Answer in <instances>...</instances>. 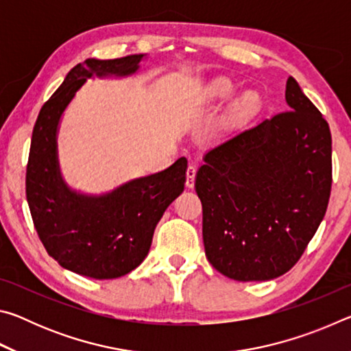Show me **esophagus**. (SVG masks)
Segmentation results:
<instances>
[{
    "label": "esophagus",
    "mask_w": 351,
    "mask_h": 351,
    "mask_svg": "<svg viewBox=\"0 0 351 351\" xmlns=\"http://www.w3.org/2000/svg\"><path fill=\"white\" fill-rule=\"evenodd\" d=\"M186 175H187L186 186H187L189 189H193V186H195V178H197V165H189Z\"/></svg>",
    "instance_id": "34e87169"
}]
</instances>
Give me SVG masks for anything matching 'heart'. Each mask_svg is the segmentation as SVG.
Returning <instances> with one entry per match:
<instances>
[{"mask_svg": "<svg viewBox=\"0 0 351 351\" xmlns=\"http://www.w3.org/2000/svg\"><path fill=\"white\" fill-rule=\"evenodd\" d=\"M237 90H239V86L234 80L228 79V77H217V79H212L201 88L199 99L204 104L218 105L232 97ZM261 105H263V100H261L258 91H243L230 104L228 112H226L224 123L230 128L245 125L261 110Z\"/></svg>", "mask_w": 351, "mask_h": 351, "instance_id": "heart-1", "label": "heart"}]
</instances>
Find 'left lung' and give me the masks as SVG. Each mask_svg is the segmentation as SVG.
Returning a JSON list of instances; mask_svg holds the SVG:
<instances>
[{"label":"left lung","mask_w":351,"mask_h":351,"mask_svg":"<svg viewBox=\"0 0 351 351\" xmlns=\"http://www.w3.org/2000/svg\"><path fill=\"white\" fill-rule=\"evenodd\" d=\"M288 111L207 150L195 178L206 257L223 276H283L316 234L331 192V133L293 77Z\"/></svg>","instance_id":"1"}]
</instances>
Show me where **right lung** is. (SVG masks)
Returning <instances> with one entry per match:
<instances>
[{"label": "right lung", "instance_id": "add662e5", "mask_svg": "<svg viewBox=\"0 0 351 351\" xmlns=\"http://www.w3.org/2000/svg\"><path fill=\"white\" fill-rule=\"evenodd\" d=\"M145 58V54L86 58L75 64L41 106L32 132L26 198L37 234L62 268L97 280L125 276L144 261L156 224L182 193L187 159H176L165 170L134 178L110 192L82 193L62 175L58 128L64 110L88 79L134 75Z\"/></svg>", "mask_w": 351, "mask_h": 351}]
</instances>
